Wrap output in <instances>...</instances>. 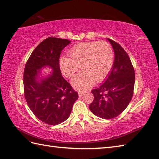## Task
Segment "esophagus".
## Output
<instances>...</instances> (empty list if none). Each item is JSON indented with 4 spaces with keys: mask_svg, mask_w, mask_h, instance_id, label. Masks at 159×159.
Instances as JSON below:
<instances>
[{
    "mask_svg": "<svg viewBox=\"0 0 159 159\" xmlns=\"http://www.w3.org/2000/svg\"><path fill=\"white\" fill-rule=\"evenodd\" d=\"M84 93H85V92H84V91H79V92H78L79 97H82L83 94H84Z\"/></svg>",
    "mask_w": 159,
    "mask_h": 159,
    "instance_id": "obj_1",
    "label": "esophagus"
}]
</instances>
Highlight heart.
<instances>
[{
  "mask_svg": "<svg viewBox=\"0 0 159 159\" xmlns=\"http://www.w3.org/2000/svg\"><path fill=\"white\" fill-rule=\"evenodd\" d=\"M70 57L62 56L59 65L67 78H72L80 68L82 70L72 80V86L77 90H86L94 81H103L110 71L114 63V52L106 41L84 42L75 45L69 51Z\"/></svg>",
  "mask_w": 159,
  "mask_h": 159,
  "instance_id": "b5f03b06",
  "label": "heart"
}]
</instances>
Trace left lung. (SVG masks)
<instances>
[{"label":"left lung","instance_id":"obj_1","mask_svg":"<svg viewBox=\"0 0 159 159\" xmlns=\"http://www.w3.org/2000/svg\"><path fill=\"white\" fill-rule=\"evenodd\" d=\"M114 51V61L105 82L92 90L94 101L89 107L93 114L103 119H111L120 115L131 100L135 71L128 54L120 45L107 39Z\"/></svg>","mask_w":159,"mask_h":159}]
</instances>
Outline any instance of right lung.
<instances>
[{"instance_id":"1","label":"right lung","mask_w":159,"mask_h":159,"mask_svg":"<svg viewBox=\"0 0 159 159\" xmlns=\"http://www.w3.org/2000/svg\"><path fill=\"white\" fill-rule=\"evenodd\" d=\"M70 43L68 39L48 37L32 52L24 69L27 104L38 119L50 125L65 121L78 98L77 92L63 78L59 66L61 51ZM45 67L52 69L46 76L42 74Z\"/></svg>"}]
</instances>
